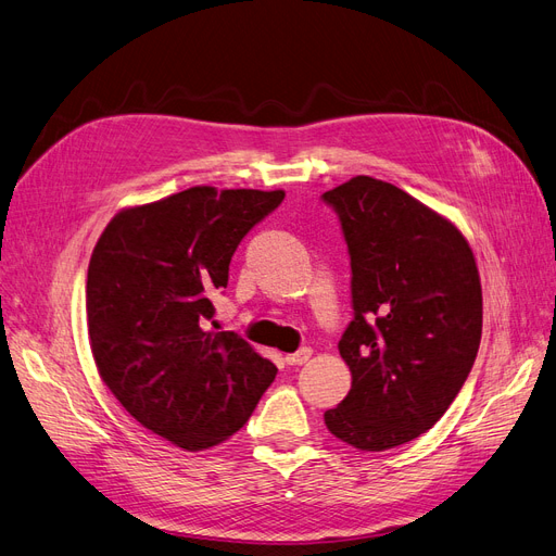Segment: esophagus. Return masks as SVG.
<instances>
[{
    "mask_svg": "<svg viewBox=\"0 0 556 556\" xmlns=\"http://www.w3.org/2000/svg\"><path fill=\"white\" fill-rule=\"evenodd\" d=\"M311 354H313L311 348H300L295 354H286V364L288 366H302L311 358Z\"/></svg>",
    "mask_w": 556,
    "mask_h": 556,
    "instance_id": "34e87169",
    "label": "esophagus"
}]
</instances>
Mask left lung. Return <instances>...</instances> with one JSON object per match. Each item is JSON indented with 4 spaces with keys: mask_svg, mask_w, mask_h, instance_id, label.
<instances>
[{
    "mask_svg": "<svg viewBox=\"0 0 556 556\" xmlns=\"http://www.w3.org/2000/svg\"><path fill=\"white\" fill-rule=\"evenodd\" d=\"M320 200L341 223L354 313L338 341L352 389L325 425L381 452L437 425L466 383L481 341L477 265L462 231L393 184L361 175Z\"/></svg>",
    "mask_w": 556,
    "mask_h": 556,
    "instance_id": "obj_1",
    "label": "left lung"
}]
</instances>
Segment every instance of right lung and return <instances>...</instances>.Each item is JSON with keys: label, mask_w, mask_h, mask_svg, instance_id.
<instances>
[{"label": "right lung", "mask_w": 556, "mask_h": 556, "mask_svg": "<svg viewBox=\"0 0 556 556\" xmlns=\"http://www.w3.org/2000/svg\"><path fill=\"white\" fill-rule=\"evenodd\" d=\"M283 190L195 186L117 213L92 250L86 320L94 364L127 412L198 452L248 422L277 368L233 331L211 333V293Z\"/></svg>", "instance_id": "right-lung-1"}]
</instances>
